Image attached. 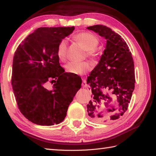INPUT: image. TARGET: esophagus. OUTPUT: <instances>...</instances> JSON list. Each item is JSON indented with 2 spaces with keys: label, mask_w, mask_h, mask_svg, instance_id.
<instances>
[{
  "label": "esophagus",
  "mask_w": 156,
  "mask_h": 156,
  "mask_svg": "<svg viewBox=\"0 0 156 156\" xmlns=\"http://www.w3.org/2000/svg\"><path fill=\"white\" fill-rule=\"evenodd\" d=\"M82 87H84V88L87 87V82H86V80H83V81H82Z\"/></svg>",
  "instance_id": "esophagus-1"
}]
</instances>
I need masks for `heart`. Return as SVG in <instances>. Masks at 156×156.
I'll return each mask as SVG.
<instances>
[{
  "label": "heart",
  "instance_id": "heart-1",
  "mask_svg": "<svg viewBox=\"0 0 156 156\" xmlns=\"http://www.w3.org/2000/svg\"><path fill=\"white\" fill-rule=\"evenodd\" d=\"M75 40L80 44L84 50L87 51V55L92 61H95L98 56V53L95 48L99 44L97 36L88 32L81 33L74 36ZM67 51V42L62 40L57 48V56L59 60L65 61ZM66 70L68 73L78 76L84 75L90 69V66L88 62H69L65 66Z\"/></svg>",
  "mask_w": 156,
  "mask_h": 156
}]
</instances>
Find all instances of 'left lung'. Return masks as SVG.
Masks as SVG:
<instances>
[{"instance_id":"obj_1","label":"left lung","mask_w":156,"mask_h":156,"mask_svg":"<svg viewBox=\"0 0 156 156\" xmlns=\"http://www.w3.org/2000/svg\"><path fill=\"white\" fill-rule=\"evenodd\" d=\"M87 29L107 40L98 64L87 79L92 93L88 114L99 122L116 120L127 110L134 90L133 59L124 39L111 28L97 25Z\"/></svg>"}]
</instances>
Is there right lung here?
<instances>
[{"label":"right lung","mask_w":156,"mask_h":156,"mask_svg":"<svg viewBox=\"0 0 156 156\" xmlns=\"http://www.w3.org/2000/svg\"><path fill=\"white\" fill-rule=\"evenodd\" d=\"M74 27H40L19 45L12 62V87L21 113L39 125L62 122L81 81L73 82L59 62L58 44ZM51 80V90L45 88Z\"/></svg>","instance_id":"add662e5"}]
</instances>
